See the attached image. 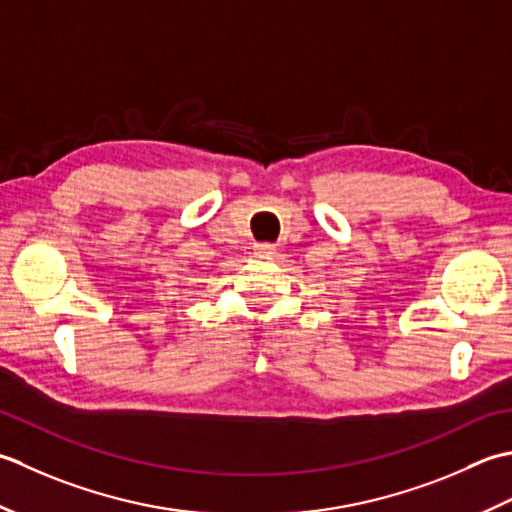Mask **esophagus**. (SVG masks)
I'll return each mask as SVG.
<instances>
[{"mask_svg":"<svg viewBox=\"0 0 512 512\" xmlns=\"http://www.w3.org/2000/svg\"><path fill=\"white\" fill-rule=\"evenodd\" d=\"M254 249H256V256H258V258H269L271 254L276 252V247L269 245V243H260V245H256Z\"/></svg>","mask_w":512,"mask_h":512,"instance_id":"esophagus-1","label":"esophagus"}]
</instances>
